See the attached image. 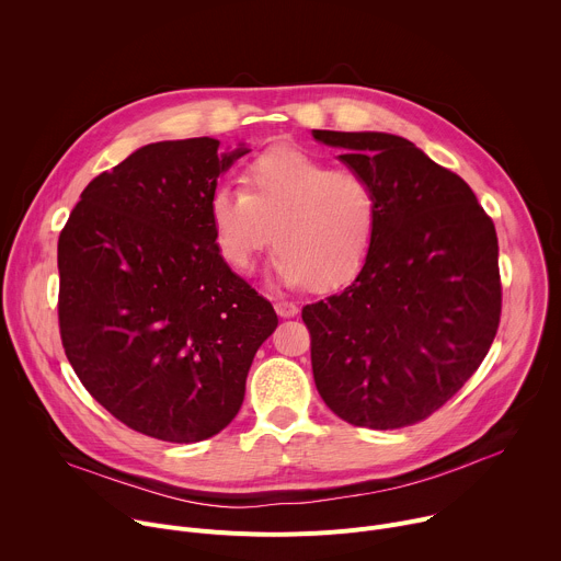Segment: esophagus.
Segmentation results:
<instances>
[{"instance_id":"1","label":"esophagus","mask_w":561,"mask_h":561,"mask_svg":"<svg viewBox=\"0 0 561 561\" xmlns=\"http://www.w3.org/2000/svg\"><path fill=\"white\" fill-rule=\"evenodd\" d=\"M275 310H277L279 317H295L297 314V306L293 301H286V299H277Z\"/></svg>"}]
</instances>
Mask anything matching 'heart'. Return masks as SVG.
Segmentation results:
<instances>
[{"label": "heart", "mask_w": 561, "mask_h": 561, "mask_svg": "<svg viewBox=\"0 0 561 561\" xmlns=\"http://www.w3.org/2000/svg\"><path fill=\"white\" fill-rule=\"evenodd\" d=\"M242 184L215 188L208 202L217 251L232 271L249 273L271 237L273 271L286 286L335 290L362 271L377 230L368 178L297 148H271Z\"/></svg>", "instance_id": "b5f03b06"}]
</instances>
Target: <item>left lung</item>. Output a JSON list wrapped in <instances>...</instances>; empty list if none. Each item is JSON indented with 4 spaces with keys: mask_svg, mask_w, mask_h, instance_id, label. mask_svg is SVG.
I'll list each match as a JSON object with an SVG mask.
<instances>
[{
    "mask_svg": "<svg viewBox=\"0 0 561 561\" xmlns=\"http://www.w3.org/2000/svg\"><path fill=\"white\" fill-rule=\"evenodd\" d=\"M344 150L377 199L370 253L351 286L306 304L314 386L353 426L424 422L484 362L502 314L497 232L470 186L413 141L312 130Z\"/></svg>",
    "mask_w": 561,
    "mask_h": 561,
    "instance_id": "obj_1",
    "label": "left lung"
}]
</instances>
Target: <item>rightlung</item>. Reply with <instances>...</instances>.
I'll use <instances>...</instances> for the list:
<instances>
[{"label": "right lung", "mask_w": 561, "mask_h": 561, "mask_svg": "<svg viewBox=\"0 0 561 561\" xmlns=\"http://www.w3.org/2000/svg\"><path fill=\"white\" fill-rule=\"evenodd\" d=\"M219 141H157L98 175L59 232V335L115 420L175 444L224 431L277 327L273 304L221 260L208 217L232 159Z\"/></svg>", "instance_id": "add662e5"}]
</instances>
